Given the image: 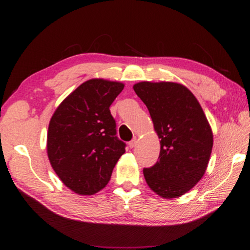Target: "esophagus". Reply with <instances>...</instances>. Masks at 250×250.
I'll return each mask as SVG.
<instances>
[{
  "mask_svg": "<svg viewBox=\"0 0 250 250\" xmlns=\"http://www.w3.org/2000/svg\"><path fill=\"white\" fill-rule=\"evenodd\" d=\"M135 145H137V139L134 138V139H132V140L129 142V146L131 147V149H132V147L135 146Z\"/></svg>",
  "mask_w": 250,
  "mask_h": 250,
  "instance_id": "1",
  "label": "esophagus"
}]
</instances>
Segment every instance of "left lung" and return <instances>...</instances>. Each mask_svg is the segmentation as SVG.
Returning <instances> with one entry per match:
<instances>
[{
  "label": "left lung",
  "mask_w": 250,
  "mask_h": 250,
  "mask_svg": "<svg viewBox=\"0 0 250 250\" xmlns=\"http://www.w3.org/2000/svg\"><path fill=\"white\" fill-rule=\"evenodd\" d=\"M149 110L161 139L160 155L143 168L147 185L158 195H183L204 175L213 147V133L200 103L175 83L142 82L133 86Z\"/></svg>",
  "instance_id": "1"
}]
</instances>
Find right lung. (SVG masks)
Wrapping results in <instances>:
<instances>
[{
	"label": "right lung",
	"mask_w": 250,
	"mask_h": 250,
	"mask_svg": "<svg viewBox=\"0 0 250 250\" xmlns=\"http://www.w3.org/2000/svg\"><path fill=\"white\" fill-rule=\"evenodd\" d=\"M125 84L90 79L59 104L47 133L49 162L67 188L82 195L103 189L125 152L110 105Z\"/></svg>",
	"instance_id": "1"
}]
</instances>
